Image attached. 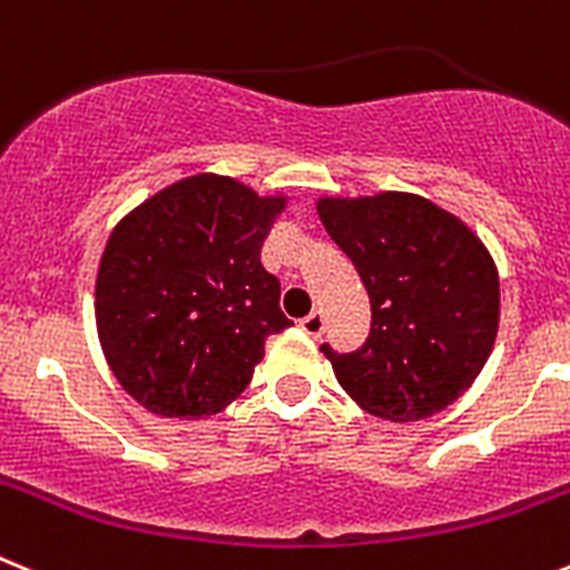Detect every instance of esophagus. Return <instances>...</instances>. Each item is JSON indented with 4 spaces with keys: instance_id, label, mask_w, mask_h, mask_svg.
<instances>
[{
    "instance_id": "obj_1",
    "label": "esophagus",
    "mask_w": 570,
    "mask_h": 570,
    "mask_svg": "<svg viewBox=\"0 0 570 570\" xmlns=\"http://www.w3.org/2000/svg\"><path fill=\"white\" fill-rule=\"evenodd\" d=\"M299 328H303V332L308 334V337H323V332H325L323 314H320V311H311L308 317L299 320Z\"/></svg>"
}]
</instances>
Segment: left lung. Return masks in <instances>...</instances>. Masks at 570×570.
Segmentation results:
<instances>
[{
	"label": "left lung",
	"instance_id": "1",
	"mask_svg": "<svg viewBox=\"0 0 570 570\" xmlns=\"http://www.w3.org/2000/svg\"><path fill=\"white\" fill-rule=\"evenodd\" d=\"M320 222L372 305L357 352L323 343L340 386L386 421H421L473 386L499 332V274L464 222L410 193L320 198Z\"/></svg>",
	"mask_w": 570,
	"mask_h": 570
}]
</instances>
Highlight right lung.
Wrapping results in <instances>:
<instances>
[{
    "label": "right lung",
    "mask_w": 570,
    "mask_h": 570,
    "mask_svg": "<svg viewBox=\"0 0 570 570\" xmlns=\"http://www.w3.org/2000/svg\"><path fill=\"white\" fill-rule=\"evenodd\" d=\"M285 198L193 175L111 230L97 271V334L120 386L155 415L204 417L236 401L288 328L259 262Z\"/></svg>",
    "instance_id": "add662e5"
}]
</instances>
